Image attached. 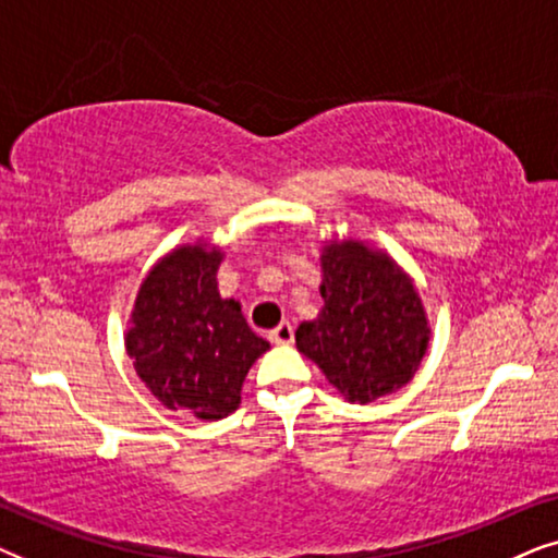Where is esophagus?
Instances as JSON below:
<instances>
[{
    "label": "esophagus",
    "instance_id": "1",
    "mask_svg": "<svg viewBox=\"0 0 558 558\" xmlns=\"http://www.w3.org/2000/svg\"><path fill=\"white\" fill-rule=\"evenodd\" d=\"M269 340L274 342V345H292V340H294L292 323H281L279 327H274V330L269 332Z\"/></svg>",
    "mask_w": 558,
    "mask_h": 558
}]
</instances>
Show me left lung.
<instances>
[{
  "instance_id": "left-lung-1",
  "label": "left lung",
  "mask_w": 558,
  "mask_h": 558,
  "mask_svg": "<svg viewBox=\"0 0 558 558\" xmlns=\"http://www.w3.org/2000/svg\"><path fill=\"white\" fill-rule=\"evenodd\" d=\"M319 266L325 304L296 327V350L350 403L399 391L422 365L432 335L414 279L357 239L325 241Z\"/></svg>"
}]
</instances>
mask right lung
<instances>
[{"label":"right lung","instance_id":"1","mask_svg":"<svg viewBox=\"0 0 558 558\" xmlns=\"http://www.w3.org/2000/svg\"><path fill=\"white\" fill-rule=\"evenodd\" d=\"M223 248L197 239L159 258L136 292L126 353L167 409L218 422L241 403V386L269 342L241 304L218 292Z\"/></svg>","mask_w":558,"mask_h":558}]
</instances>
